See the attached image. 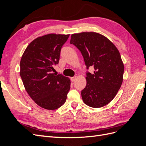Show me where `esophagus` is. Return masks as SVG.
<instances>
[{"instance_id": "obj_1", "label": "esophagus", "mask_w": 146, "mask_h": 146, "mask_svg": "<svg viewBox=\"0 0 146 146\" xmlns=\"http://www.w3.org/2000/svg\"><path fill=\"white\" fill-rule=\"evenodd\" d=\"M76 78H77V77L75 76V77H72L70 78V80H71L72 82H74L75 80H76Z\"/></svg>"}]
</instances>
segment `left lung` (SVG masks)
Here are the masks:
<instances>
[{"instance_id": "8db88e82", "label": "left lung", "mask_w": 146, "mask_h": 146, "mask_svg": "<svg viewBox=\"0 0 146 146\" xmlns=\"http://www.w3.org/2000/svg\"><path fill=\"white\" fill-rule=\"evenodd\" d=\"M70 44L82 53L87 69L93 66V74L86 73V85L82 91L83 101L92 108L109 104L116 96L123 81L124 66L114 44L96 32L71 35Z\"/></svg>"}]
</instances>
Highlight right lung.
I'll list each match as a JSON object with an SVG mask.
<instances>
[{
	"label": "right lung",
	"instance_id": "obj_1",
	"mask_svg": "<svg viewBox=\"0 0 146 146\" xmlns=\"http://www.w3.org/2000/svg\"><path fill=\"white\" fill-rule=\"evenodd\" d=\"M69 35L50 33L31 42L20 61V76L25 89L39 107L54 110L66 100L70 80L63 75L53 73L58 64L61 47Z\"/></svg>",
	"mask_w": 146,
	"mask_h": 146
}]
</instances>
